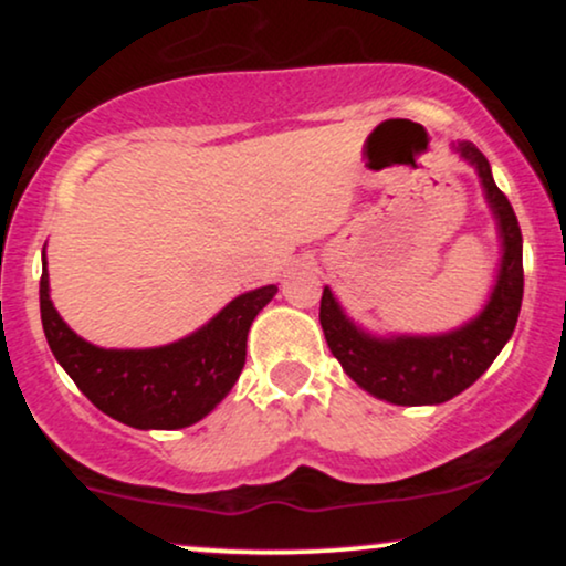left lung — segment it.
I'll list each match as a JSON object with an SVG mask.
<instances>
[{"mask_svg":"<svg viewBox=\"0 0 566 566\" xmlns=\"http://www.w3.org/2000/svg\"><path fill=\"white\" fill-rule=\"evenodd\" d=\"M452 151L476 170L497 226L500 265L484 308L450 333L373 335L350 319L333 290L322 292L319 322L335 359L356 386L401 407L441 405L473 386L511 340L522 311V229L511 201L495 186L490 161L471 140L452 143Z\"/></svg>","mask_w":566,"mask_h":566,"instance_id":"1","label":"left lung"}]
</instances>
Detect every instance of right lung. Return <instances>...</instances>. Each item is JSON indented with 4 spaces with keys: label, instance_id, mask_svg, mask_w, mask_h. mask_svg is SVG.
<instances>
[{
    "label": "right lung",
    "instance_id": "add662e5",
    "mask_svg": "<svg viewBox=\"0 0 566 566\" xmlns=\"http://www.w3.org/2000/svg\"><path fill=\"white\" fill-rule=\"evenodd\" d=\"M42 265L39 308L57 365L101 412L140 431L193 426L229 396L247 359V333L279 290L265 284L233 297L197 333L167 346L101 348L57 314L50 301L48 258Z\"/></svg>",
    "mask_w": 566,
    "mask_h": 566
}]
</instances>
